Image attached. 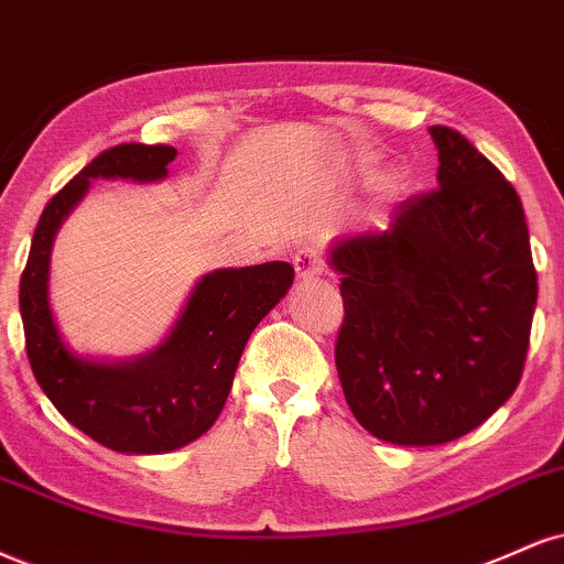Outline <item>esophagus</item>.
Returning <instances> with one entry per match:
<instances>
[{
  "instance_id": "esophagus-1",
  "label": "esophagus",
  "mask_w": 564,
  "mask_h": 564,
  "mask_svg": "<svg viewBox=\"0 0 564 564\" xmlns=\"http://www.w3.org/2000/svg\"><path fill=\"white\" fill-rule=\"evenodd\" d=\"M291 262H294L296 275H300L302 281H310V278L323 275V270H325L323 257L315 247H300L294 252V260H291Z\"/></svg>"
}]
</instances>
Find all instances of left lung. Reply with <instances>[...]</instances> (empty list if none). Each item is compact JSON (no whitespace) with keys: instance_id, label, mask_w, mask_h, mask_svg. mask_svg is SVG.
<instances>
[{"instance_id":"obj_1","label":"left lung","mask_w":564,"mask_h":564,"mask_svg":"<svg viewBox=\"0 0 564 564\" xmlns=\"http://www.w3.org/2000/svg\"><path fill=\"white\" fill-rule=\"evenodd\" d=\"M431 135L438 188L404 199L389 230L330 249L344 397L365 431L399 446L465 436L512 397L539 296L512 183L454 128Z\"/></svg>"}]
</instances>
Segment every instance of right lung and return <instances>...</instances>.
Wrapping results in <instances>:
<instances>
[{"label": "right lung", "mask_w": 564, "mask_h": 564, "mask_svg": "<svg viewBox=\"0 0 564 564\" xmlns=\"http://www.w3.org/2000/svg\"><path fill=\"white\" fill-rule=\"evenodd\" d=\"M175 154L167 144L105 149L46 202L20 275L25 351L39 386L67 423L126 454L173 452L209 431L249 336L294 283L289 262L215 270L196 283L171 336L149 355L91 362L65 347L46 294L54 234L91 178L160 181Z\"/></svg>", "instance_id": "obj_1"}]
</instances>
